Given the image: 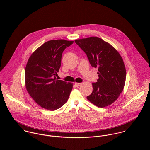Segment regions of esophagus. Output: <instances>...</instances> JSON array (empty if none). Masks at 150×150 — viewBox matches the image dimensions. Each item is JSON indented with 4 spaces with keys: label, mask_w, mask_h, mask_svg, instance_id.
<instances>
[{
    "label": "esophagus",
    "mask_w": 150,
    "mask_h": 150,
    "mask_svg": "<svg viewBox=\"0 0 150 150\" xmlns=\"http://www.w3.org/2000/svg\"><path fill=\"white\" fill-rule=\"evenodd\" d=\"M81 85V83H75V86H76V87H79V86H80Z\"/></svg>",
    "instance_id": "1"
}]
</instances>
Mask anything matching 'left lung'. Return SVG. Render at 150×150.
<instances>
[{
    "instance_id": "obj_1",
    "label": "left lung",
    "mask_w": 150,
    "mask_h": 150,
    "mask_svg": "<svg viewBox=\"0 0 150 150\" xmlns=\"http://www.w3.org/2000/svg\"><path fill=\"white\" fill-rule=\"evenodd\" d=\"M86 53L91 65L98 68L99 79L92 83V93L87 99L99 107L114 103L122 92L126 80V69L119 52L109 43L98 37L76 40Z\"/></svg>"
}]
</instances>
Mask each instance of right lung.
<instances>
[{
	"instance_id": "add662e5",
	"label": "right lung",
	"mask_w": 150,
	"mask_h": 150,
	"mask_svg": "<svg viewBox=\"0 0 150 150\" xmlns=\"http://www.w3.org/2000/svg\"><path fill=\"white\" fill-rule=\"evenodd\" d=\"M73 41L52 40L44 43L29 57L25 67V86L40 106L54 111L69 99L73 84L56 79L64 49Z\"/></svg>"
}]
</instances>
